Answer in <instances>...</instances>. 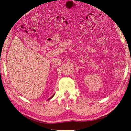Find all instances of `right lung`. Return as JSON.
I'll return each instance as SVG.
<instances>
[{
    "label": "right lung",
    "instance_id": "add662e5",
    "mask_svg": "<svg viewBox=\"0 0 131 131\" xmlns=\"http://www.w3.org/2000/svg\"><path fill=\"white\" fill-rule=\"evenodd\" d=\"M54 94H53V96H52V97H51V98H49V100H50V99H51V98H52V97H53V96H54Z\"/></svg>",
    "mask_w": 131,
    "mask_h": 131
}]
</instances>
